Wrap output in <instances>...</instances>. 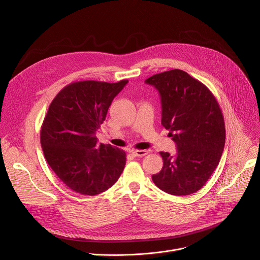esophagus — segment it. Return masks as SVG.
I'll return each instance as SVG.
<instances>
[{
	"mask_svg": "<svg viewBox=\"0 0 260 260\" xmlns=\"http://www.w3.org/2000/svg\"><path fill=\"white\" fill-rule=\"evenodd\" d=\"M147 151L146 149H134V151H132V154L135 156V157H144L145 155H147Z\"/></svg>",
	"mask_w": 260,
	"mask_h": 260,
	"instance_id": "1",
	"label": "esophagus"
}]
</instances>
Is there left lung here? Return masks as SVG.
Wrapping results in <instances>:
<instances>
[{
    "mask_svg": "<svg viewBox=\"0 0 260 260\" xmlns=\"http://www.w3.org/2000/svg\"><path fill=\"white\" fill-rule=\"evenodd\" d=\"M145 83L160 93L161 123L178 151L174 157L160 152L163 168L152 179L171 195L196 193L210 179L223 152L221 108L206 85L180 70L154 75Z\"/></svg>",
    "mask_w": 260,
    "mask_h": 260,
    "instance_id": "1",
    "label": "left lung"
}]
</instances>
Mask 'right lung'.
Masks as SVG:
<instances>
[{
  "instance_id": "1",
  "label": "right lung",
  "mask_w": 260,
  "mask_h": 260,
  "mask_svg": "<svg viewBox=\"0 0 260 260\" xmlns=\"http://www.w3.org/2000/svg\"><path fill=\"white\" fill-rule=\"evenodd\" d=\"M127 82H73L58 92L48 107L41 127V146L54 174L78 194L104 192L124 169L125 152L99 143L95 132Z\"/></svg>"
}]
</instances>
